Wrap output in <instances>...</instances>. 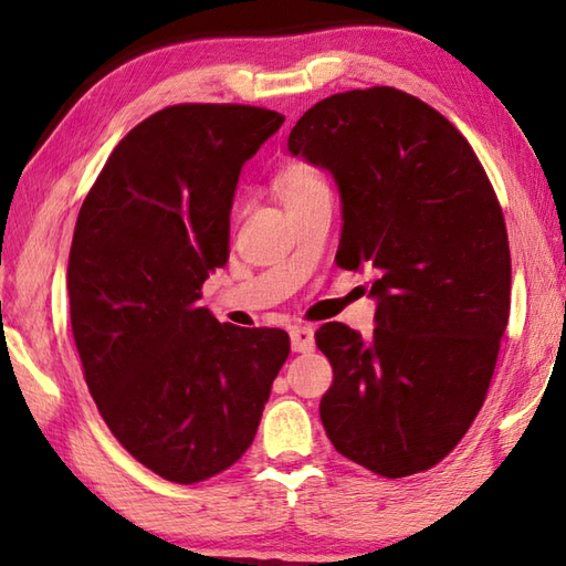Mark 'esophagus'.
Returning <instances> with one entry per match:
<instances>
[{"label": "esophagus", "mask_w": 566, "mask_h": 566, "mask_svg": "<svg viewBox=\"0 0 566 566\" xmlns=\"http://www.w3.org/2000/svg\"><path fill=\"white\" fill-rule=\"evenodd\" d=\"M292 350L294 353H311L314 350V328L311 326H296L292 328Z\"/></svg>", "instance_id": "obj_1"}]
</instances>
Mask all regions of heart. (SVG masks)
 Segmentation results:
<instances>
[{
  "label": "heart",
  "instance_id": "b5f03b06",
  "mask_svg": "<svg viewBox=\"0 0 566 566\" xmlns=\"http://www.w3.org/2000/svg\"><path fill=\"white\" fill-rule=\"evenodd\" d=\"M321 187H326V179H323V175L316 170V167L308 165V163L286 165L284 170L276 175V179H274L276 195H280V199L284 203L294 201L298 197H306L308 191L321 189Z\"/></svg>",
  "mask_w": 566,
  "mask_h": 566
}]
</instances>
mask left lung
<instances>
[{"label":"left lung","mask_w":566,"mask_h":566,"mask_svg":"<svg viewBox=\"0 0 566 566\" xmlns=\"http://www.w3.org/2000/svg\"><path fill=\"white\" fill-rule=\"evenodd\" d=\"M292 155L340 195L338 268L371 270L377 328L323 323L333 384L321 420L369 472H426L472 426L511 308V250L482 163L448 118L394 87L353 90L298 118Z\"/></svg>","instance_id":"1"}]
</instances>
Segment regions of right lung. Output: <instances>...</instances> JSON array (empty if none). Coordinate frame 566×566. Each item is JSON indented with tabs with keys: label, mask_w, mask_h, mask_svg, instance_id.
I'll return each mask as SVG.
<instances>
[{
	"label": "right lung",
	"mask_w": 566,
	"mask_h": 566,
	"mask_svg": "<svg viewBox=\"0 0 566 566\" xmlns=\"http://www.w3.org/2000/svg\"><path fill=\"white\" fill-rule=\"evenodd\" d=\"M284 116L177 104L118 143L84 199L67 262L72 335L114 438L167 482L235 464L290 357L280 328L221 326L199 306L228 262L243 165Z\"/></svg>",
	"instance_id": "1"
}]
</instances>
